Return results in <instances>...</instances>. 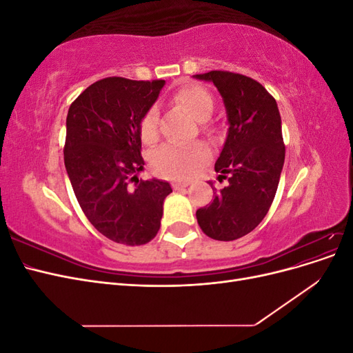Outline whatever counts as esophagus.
<instances>
[{
  "instance_id": "1",
  "label": "esophagus",
  "mask_w": 353,
  "mask_h": 353,
  "mask_svg": "<svg viewBox=\"0 0 353 353\" xmlns=\"http://www.w3.org/2000/svg\"><path fill=\"white\" fill-rule=\"evenodd\" d=\"M172 187H174V190L185 188V187H188V183H183V181H174V183H172Z\"/></svg>"
}]
</instances>
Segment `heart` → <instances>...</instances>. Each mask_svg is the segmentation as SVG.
I'll use <instances>...</instances> for the list:
<instances>
[{
    "mask_svg": "<svg viewBox=\"0 0 353 353\" xmlns=\"http://www.w3.org/2000/svg\"><path fill=\"white\" fill-rule=\"evenodd\" d=\"M175 100L199 122L209 119L213 112L212 94L196 83L184 85L175 94ZM159 112L156 108L148 109L144 114L140 131L144 141H153L157 137ZM209 157V150L203 144H165L159 147L152 154V168L160 176L166 178H188L196 172Z\"/></svg>",
    "mask_w": 353,
    "mask_h": 353,
    "instance_id": "1",
    "label": "heart"
}]
</instances>
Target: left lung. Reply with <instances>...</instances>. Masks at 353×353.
Returning <instances> with one entry per match:
<instances>
[{"label": "left lung", "mask_w": 353, "mask_h": 353, "mask_svg": "<svg viewBox=\"0 0 353 353\" xmlns=\"http://www.w3.org/2000/svg\"><path fill=\"white\" fill-rule=\"evenodd\" d=\"M193 78L215 85L228 121L215 163L218 179H228V185L218 191L209 183L215 199L196 218L210 239L237 240L262 222L280 183L285 147L279 105L259 82L240 73L212 70Z\"/></svg>", "instance_id": "obj_1"}]
</instances>
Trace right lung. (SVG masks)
Instances as JSON below:
<instances>
[{
  "mask_svg": "<svg viewBox=\"0 0 353 353\" xmlns=\"http://www.w3.org/2000/svg\"><path fill=\"white\" fill-rule=\"evenodd\" d=\"M163 85L105 78L90 85L68 112L65 166L74 196L94 228L114 243L153 240L172 193L166 181L137 178L144 169L140 125Z\"/></svg>",
  "mask_w": 353,
  "mask_h": 353,
  "instance_id": "right-lung-1",
  "label": "right lung"
}]
</instances>
